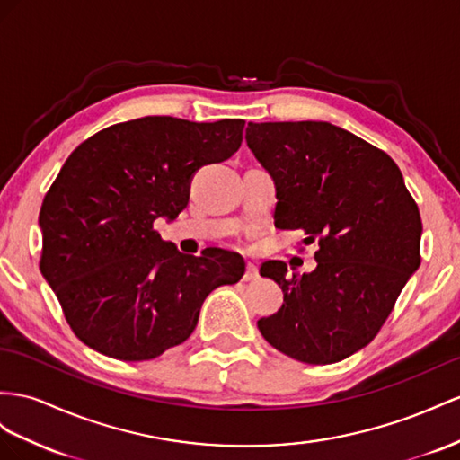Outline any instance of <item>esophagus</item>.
I'll use <instances>...</instances> for the list:
<instances>
[{
	"label": "esophagus",
	"mask_w": 460,
	"mask_h": 460,
	"mask_svg": "<svg viewBox=\"0 0 460 460\" xmlns=\"http://www.w3.org/2000/svg\"><path fill=\"white\" fill-rule=\"evenodd\" d=\"M258 278H261V274H258V268H256V264H252V262H246V270H244V276H243V279H244V281H256Z\"/></svg>",
	"instance_id": "34e87169"
}]
</instances>
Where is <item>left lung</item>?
<instances>
[{
  "instance_id": "1",
  "label": "left lung",
  "mask_w": 460,
  "mask_h": 460,
  "mask_svg": "<svg viewBox=\"0 0 460 460\" xmlns=\"http://www.w3.org/2000/svg\"><path fill=\"white\" fill-rule=\"evenodd\" d=\"M246 144L276 181V227L319 243L311 274L262 264L284 305L258 328L297 361H342L381 331L420 266L418 204L385 151L331 122H249Z\"/></svg>"
}]
</instances>
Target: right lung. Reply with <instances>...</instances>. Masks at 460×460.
Here are the masks:
<instances>
[{
	"label": "right lung",
	"instance_id": "obj_1",
	"mask_svg": "<svg viewBox=\"0 0 460 460\" xmlns=\"http://www.w3.org/2000/svg\"><path fill=\"white\" fill-rule=\"evenodd\" d=\"M244 120L146 116L101 129L67 157L40 208L42 276L85 346L146 361L194 332L204 299L237 284L231 252L182 254L155 231L188 204L204 164L241 147Z\"/></svg>",
	"mask_w": 460,
	"mask_h": 460
}]
</instances>
